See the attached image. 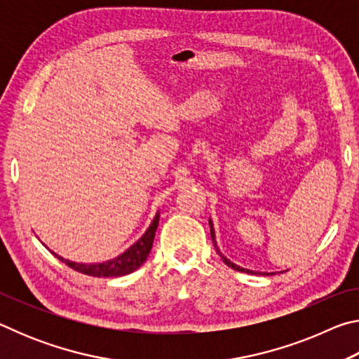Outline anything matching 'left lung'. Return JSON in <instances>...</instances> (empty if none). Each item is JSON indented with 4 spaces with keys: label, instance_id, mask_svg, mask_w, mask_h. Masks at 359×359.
Masks as SVG:
<instances>
[{
    "label": "left lung",
    "instance_id": "left-lung-1",
    "mask_svg": "<svg viewBox=\"0 0 359 359\" xmlns=\"http://www.w3.org/2000/svg\"><path fill=\"white\" fill-rule=\"evenodd\" d=\"M209 226H210L212 242H214V247H215V250H217V253H218V257H220V258L223 259V263L226 264V266H229L231 269L239 271V272H245V274H263V276H272V274H274V272H258V271L245 269V267H241V266H238V264H234L233 261H229V259H228L226 257H224V255L220 252V248H218V245H217V241H215V228H214V222H212V218H209Z\"/></svg>",
    "mask_w": 359,
    "mask_h": 359
}]
</instances>
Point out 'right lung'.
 <instances>
[{"instance_id":"add662e5","label":"right lung","mask_w":359,"mask_h":359,"mask_svg":"<svg viewBox=\"0 0 359 359\" xmlns=\"http://www.w3.org/2000/svg\"><path fill=\"white\" fill-rule=\"evenodd\" d=\"M158 222H160V210L156 212V215L151 220L150 226L147 231L141 236V239H137L130 248L115 257L112 259L102 261V263H76V261L66 259L63 257H60L55 252H52V255L63 261L66 266H69L71 269H74L77 272H82V274L92 276V277H120V276H126L135 272L144 264V261L147 259L149 253L151 250V245H154V239H155V233L158 228Z\"/></svg>"}]
</instances>
